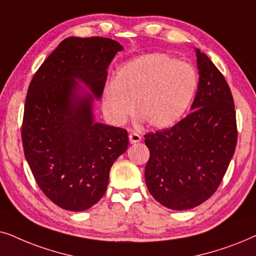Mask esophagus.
<instances>
[{"mask_svg":"<svg viewBox=\"0 0 256 256\" xmlns=\"http://www.w3.org/2000/svg\"><path fill=\"white\" fill-rule=\"evenodd\" d=\"M128 140H130L131 144H136V142H139L142 140V136L138 134L137 132H132V134H128Z\"/></svg>","mask_w":256,"mask_h":256,"instance_id":"34e87169","label":"esophagus"}]
</instances>
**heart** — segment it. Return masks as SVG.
<instances>
[{
  "label": "heart",
  "mask_w": 256,
  "mask_h": 256,
  "mask_svg": "<svg viewBox=\"0 0 256 256\" xmlns=\"http://www.w3.org/2000/svg\"><path fill=\"white\" fill-rule=\"evenodd\" d=\"M198 76L192 66L166 54H148L122 64L114 83L104 90L103 108L120 125L137 112L153 128H168L179 122L192 103Z\"/></svg>",
  "instance_id": "heart-1"
}]
</instances>
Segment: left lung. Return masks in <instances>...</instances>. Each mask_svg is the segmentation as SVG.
Here are the masks:
<instances>
[{"label":"left lung","instance_id":"left-lung-1","mask_svg":"<svg viewBox=\"0 0 256 256\" xmlns=\"http://www.w3.org/2000/svg\"><path fill=\"white\" fill-rule=\"evenodd\" d=\"M196 52L199 83L192 112L171 128L144 136L148 192L176 210H190L213 196L238 140L230 88L212 60L199 49Z\"/></svg>","mask_w":256,"mask_h":256}]
</instances>
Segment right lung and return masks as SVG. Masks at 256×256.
Returning <instances> with one entry per match:
<instances>
[{"instance_id":"1","label":"right lung","mask_w":256,"mask_h":256,"mask_svg":"<svg viewBox=\"0 0 256 256\" xmlns=\"http://www.w3.org/2000/svg\"><path fill=\"white\" fill-rule=\"evenodd\" d=\"M122 46L105 37H68L34 74L22 124L24 156L42 192L60 208L102 199L112 164L128 145L124 128L94 122L108 68ZM82 81L92 94L81 90Z\"/></svg>"}]
</instances>
